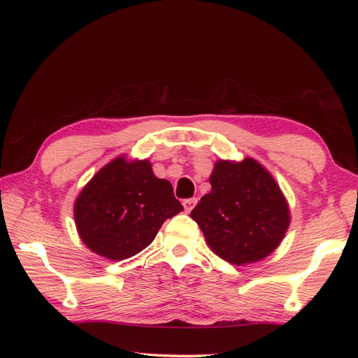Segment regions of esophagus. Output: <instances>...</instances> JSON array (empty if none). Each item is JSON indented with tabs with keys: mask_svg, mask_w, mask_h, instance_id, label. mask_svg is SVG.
<instances>
[{
	"mask_svg": "<svg viewBox=\"0 0 358 358\" xmlns=\"http://www.w3.org/2000/svg\"><path fill=\"white\" fill-rule=\"evenodd\" d=\"M196 201H199V200H196L195 196H194V199H186V200H183V206H185L186 212H191V210L194 209L195 204H196Z\"/></svg>",
	"mask_w": 358,
	"mask_h": 358,
	"instance_id": "34e87169",
	"label": "esophagus"
}]
</instances>
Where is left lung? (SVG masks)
Listing matches in <instances>:
<instances>
[{
    "label": "left lung",
    "mask_w": 358,
    "mask_h": 358,
    "mask_svg": "<svg viewBox=\"0 0 358 358\" xmlns=\"http://www.w3.org/2000/svg\"><path fill=\"white\" fill-rule=\"evenodd\" d=\"M210 192L192 209L214 252L232 264L268 257L289 226L287 203L271 173L252 158L218 162Z\"/></svg>",
    "instance_id": "obj_1"
}]
</instances>
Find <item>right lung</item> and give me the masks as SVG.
Here are the masks:
<instances>
[{"instance_id":"obj_1","label":"right lung","mask_w":358,"mask_h":358,"mask_svg":"<svg viewBox=\"0 0 358 358\" xmlns=\"http://www.w3.org/2000/svg\"><path fill=\"white\" fill-rule=\"evenodd\" d=\"M183 210L172 185L144 162L115 158L98 171L75 201L81 240L95 254L124 260L154 241L167 218Z\"/></svg>"}]
</instances>
